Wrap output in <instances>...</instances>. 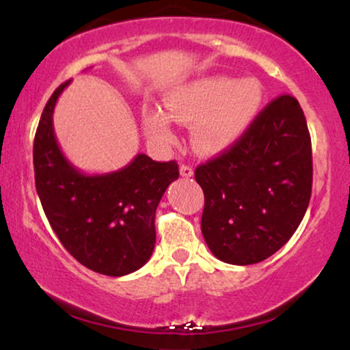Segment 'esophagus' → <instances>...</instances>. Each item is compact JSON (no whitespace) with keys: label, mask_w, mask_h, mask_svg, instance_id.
Segmentation results:
<instances>
[{"label":"esophagus","mask_w":350,"mask_h":350,"mask_svg":"<svg viewBox=\"0 0 350 350\" xmlns=\"http://www.w3.org/2000/svg\"><path fill=\"white\" fill-rule=\"evenodd\" d=\"M179 171H180V176H183V178H192L193 176V167L189 165H183Z\"/></svg>","instance_id":"1"}]
</instances>
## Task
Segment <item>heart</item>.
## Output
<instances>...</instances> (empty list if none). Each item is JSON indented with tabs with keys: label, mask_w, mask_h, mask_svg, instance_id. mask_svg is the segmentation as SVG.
Listing matches in <instances>:
<instances>
[{
	"label": "heart",
	"mask_w": 350,
	"mask_h": 350,
	"mask_svg": "<svg viewBox=\"0 0 350 350\" xmlns=\"http://www.w3.org/2000/svg\"><path fill=\"white\" fill-rule=\"evenodd\" d=\"M264 100L259 81L203 77L166 92L165 105L144 107L142 126L147 136L161 146L178 142L172 118L193 126L192 146L203 155H217L235 146L258 118Z\"/></svg>",
	"instance_id": "1"
}]
</instances>
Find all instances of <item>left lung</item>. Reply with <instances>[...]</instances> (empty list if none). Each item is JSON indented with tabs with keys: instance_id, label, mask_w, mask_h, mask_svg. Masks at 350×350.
<instances>
[{
	"instance_id": "obj_1",
	"label": "left lung",
	"mask_w": 350,
	"mask_h": 350,
	"mask_svg": "<svg viewBox=\"0 0 350 350\" xmlns=\"http://www.w3.org/2000/svg\"><path fill=\"white\" fill-rule=\"evenodd\" d=\"M202 232L227 264L267 259L291 239L312 193V146L306 116L283 94L258 115L235 146L200 165Z\"/></svg>"
}]
</instances>
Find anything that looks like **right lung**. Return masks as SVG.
Listing matches in <instances>:
<instances>
[{
    "mask_svg": "<svg viewBox=\"0 0 350 350\" xmlns=\"http://www.w3.org/2000/svg\"><path fill=\"white\" fill-rule=\"evenodd\" d=\"M68 83L49 97L36 129V192L60 243L78 262L102 275H128L150 259L157 206L179 178V166L153 161L146 153L105 174H86L73 166L60 150L53 124L55 102Z\"/></svg>",
    "mask_w": 350,
    "mask_h": 350,
    "instance_id": "add662e5",
    "label": "right lung"
}]
</instances>
